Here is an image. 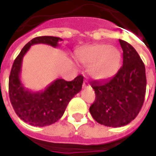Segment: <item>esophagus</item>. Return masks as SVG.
Returning <instances> with one entry per match:
<instances>
[{
  "label": "esophagus",
  "mask_w": 156,
  "mask_h": 156,
  "mask_svg": "<svg viewBox=\"0 0 156 156\" xmlns=\"http://www.w3.org/2000/svg\"><path fill=\"white\" fill-rule=\"evenodd\" d=\"M88 86H89V83H88V81L83 82V88H88Z\"/></svg>",
  "instance_id": "1"
}]
</instances>
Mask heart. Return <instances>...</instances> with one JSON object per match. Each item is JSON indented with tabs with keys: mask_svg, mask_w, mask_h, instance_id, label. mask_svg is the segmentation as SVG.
<instances>
[{
	"mask_svg": "<svg viewBox=\"0 0 156 156\" xmlns=\"http://www.w3.org/2000/svg\"><path fill=\"white\" fill-rule=\"evenodd\" d=\"M77 58L83 64H92L88 72L96 80H105L114 76L121 61L120 51L105 44L81 48L77 52Z\"/></svg>",
	"mask_w": 156,
	"mask_h": 156,
	"instance_id": "obj_1",
	"label": "heart"
}]
</instances>
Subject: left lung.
Instances as JSON below:
<instances>
[{
	"instance_id": "obj_1",
	"label": "left lung",
	"mask_w": 156,
	"mask_h": 156,
	"mask_svg": "<svg viewBox=\"0 0 156 156\" xmlns=\"http://www.w3.org/2000/svg\"><path fill=\"white\" fill-rule=\"evenodd\" d=\"M123 49V66L107 81L90 83L95 100L90 114L98 124L121 127L134 120L144 104L146 75L143 61L127 41L119 39Z\"/></svg>"
}]
</instances>
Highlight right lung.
Returning <instances> with one entry per match:
<instances>
[{"mask_svg":"<svg viewBox=\"0 0 156 156\" xmlns=\"http://www.w3.org/2000/svg\"><path fill=\"white\" fill-rule=\"evenodd\" d=\"M62 39L56 37H37L24 46L12 65L9 77V97L16 114L33 126L43 127L53 124L63 115L68 104L81 91L83 77L78 75L73 81L58 78L40 92H32L22 85L20 74L22 59L32 45L43 43L53 48Z\"/></svg>","mask_w":156,"mask_h":156,"instance_id":"obj_1","label":"right lung"}]
</instances>
